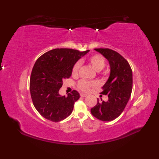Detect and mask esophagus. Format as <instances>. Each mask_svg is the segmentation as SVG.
Returning a JSON list of instances; mask_svg holds the SVG:
<instances>
[{"label": "esophagus", "instance_id": "obj_1", "mask_svg": "<svg viewBox=\"0 0 159 159\" xmlns=\"http://www.w3.org/2000/svg\"><path fill=\"white\" fill-rule=\"evenodd\" d=\"M80 96H81V97H86L87 95V94H85V93H80Z\"/></svg>", "mask_w": 159, "mask_h": 159}]
</instances>
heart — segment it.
Here are the masks:
<instances>
[{
    "mask_svg": "<svg viewBox=\"0 0 159 159\" xmlns=\"http://www.w3.org/2000/svg\"><path fill=\"white\" fill-rule=\"evenodd\" d=\"M87 62L96 71L102 70L105 66V59H104L102 55H99V54H94V55L89 56L87 58ZM81 65V62L79 61L74 64L72 67V71H71L73 76H76L79 74ZM96 85V83L94 81H89V80L81 79L77 83L76 86L79 89L87 92H89L90 89Z\"/></svg>",
    "mask_w": 159,
    "mask_h": 159,
    "instance_id": "heart-1",
    "label": "heart"
}]
</instances>
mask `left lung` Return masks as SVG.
<instances>
[{
    "instance_id": "left-lung-1",
    "label": "left lung",
    "mask_w": 159,
    "mask_h": 159,
    "mask_svg": "<svg viewBox=\"0 0 159 159\" xmlns=\"http://www.w3.org/2000/svg\"><path fill=\"white\" fill-rule=\"evenodd\" d=\"M94 50L109 61L111 73L101 92L107 95L109 99L107 102L98 100L96 105L91 109V113L97 119L109 121L120 116L129 100L133 88V73L127 60L117 52L109 48Z\"/></svg>"
}]
</instances>
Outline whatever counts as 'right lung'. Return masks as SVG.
I'll use <instances>...</instances> for the list:
<instances>
[{
    "label": "right lung",
    "mask_w": 159,
    "mask_h": 159,
    "mask_svg": "<svg viewBox=\"0 0 159 159\" xmlns=\"http://www.w3.org/2000/svg\"><path fill=\"white\" fill-rule=\"evenodd\" d=\"M89 51L56 48L37 59L30 77V93L33 105L46 119L58 122L72 113L79 92L73 90L65 96L59 91L63 80L70 77L74 64Z\"/></svg>",
    "instance_id": "add662e5"
}]
</instances>
